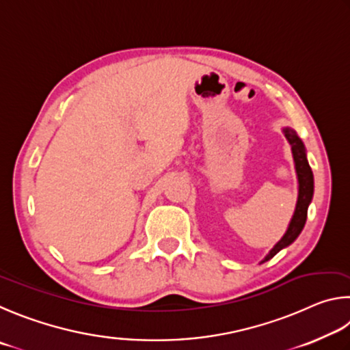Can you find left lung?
Masks as SVG:
<instances>
[{
	"label": "left lung",
	"instance_id": "left-lung-1",
	"mask_svg": "<svg viewBox=\"0 0 350 350\" xmlns=\"http://www.w3.org/2000/svg\"><path fill=\"white\" fill-rule=\"evenodd\" d=\"M284 137L289 141V144L292 147V155H293V161H295V170L298 175V201H297V207L295 212H293V217L291 219L289 228H287L286 234L283 238L275 244L273 249L267 254V256L262 262L273 258L281 249H284L297 240L298 235L301 234V230L306 224V218H308V207L312 201V197H314V174H312V169L308 163V158H306V147L303 144V141L298 138L297 132L291 127H284L283 129Z\"/></svg>",
	"mask_w": 350,
	"mask_h": 350
}]
</instances>
